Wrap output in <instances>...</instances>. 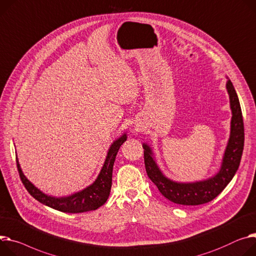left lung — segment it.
I'll return each mask as SVG.
<instances>
[{
	"label": "left lung",
	"mask_w": 256,
	"mask_h": 256,
	"mask_svg": "<svg viewBox=\"0 0 256 256\" xmlns=\"http://www.w3.org/2000/svg\"><path fill=\"white\" fill-rule=\"evenodd\" d=\"M226 78V88L232 110L230 131L220 168L213 176L192 182L172 180L167 178L156 164L152 146L146 142L142 144L148 176L165 198L175 204L194 206L212 201L230 184L239 168L244 148L243 116L237 92L230 78L228 76Z\"/></svg>",
	"instance_id": "1"
}]
</instances>
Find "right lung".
Masks as SVG:
<instances>
[{"mask_svg":"<svg viewBox=\"0 0 256 256\" xmlns=\"http://www.w3.org/2000/svg\"><path fill=\"white\" fill-rule=\"evenodd\" d=\"M126 140V132L114 140L108 150L104 163L96 180L85 188L68 196H54L38 190L26 178V176L22 172L20 164H19L18 158H16L19 176H20L24 186L30 194V196H32L36 201L50 208L66 213H82L96 210L97 208L102 207L108 199L112 188V168L116 156L118 152H119L120 146Z\"/></svg>","mask_w":256,"mask_h":256,"instance_id":"right-lung-1","label":"right lung"}]
</instances>
